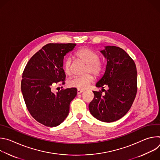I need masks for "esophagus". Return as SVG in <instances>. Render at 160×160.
<instances>
[{"label": "esophagus", "mask_w": 160, "mask_h": 160, "mask_svg": "<svg viewBox=\"0 0 160 160\" xmlns=\"http://www.w3.org/2000/svg\"><path fill=\"white\" fill-rule=\"evenodd\" d=\"M83 92V90H80V89H78V90H77V94H81L82 92Z\"/></svg>", "instance_id": "esophagus-1"}]
</instances>
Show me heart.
<instances>
[{"label": "heart", "mask_w": 160, "mask_h": 160, "mask_svg": "<svg viewBox=\"0 0 160 160\" xmlns=\"http://www.w3.org/2000/svg\"><path fill=\"white\" fill-rule=\"evenodd\" d=\"M75 57L86 64L85 72L91 73L95 77L99 76L104 69V65L102 61L99 59V54L92 49L87 48H83L76 51ZM72 61L70 58H66L63 62V70L66 74H70L72 70ZM94 80L93 76L86 74L82 77H75L70 79L68 85L70 87L76 88L80 90L85 89L88 87Z\"/></svg>", "instance_id": "heart-1"}]
</instances>
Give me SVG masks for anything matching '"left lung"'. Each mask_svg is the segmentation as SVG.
<instances>
[{"label": "left lung", "instance_id": "obj_1", "mask_svg": "<svg viewBox=\"0 0 160 160\" xmlns=\"http://www.w3.org/2000/svg\"><path fill=\"white\" fill-rule=\"evenodd\" d=\"M107 59L105 73L96 83L104 88L93 91L94 98L88 105L92 116L104 122H113L125 116L130 109L138 90L136 66L133 60L122 48L106 46L101 51Z\"/></svg>", "mask_w": 160, "mask_h": 160}]
</instances>
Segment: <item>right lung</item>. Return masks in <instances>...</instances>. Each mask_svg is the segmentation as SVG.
I'll list each match as a JSON object with an SVG mask.
<instances>
[{
    "instance_id": "right-lung-1",
    "label": "right lung",
    "mask_w": 160,
    "mask_h": 160,
    "mask_svg": "<svg viewBox=\"0 0 160 160\" xmlns=\"http://www.w3.org/2000/svg\"><path fill=\"white\" fill-rule=\"evenodd\" d=\"M75 46L72 43L46 44L30 58L22 72L21 88L27 108L36 121L46 127H56L65 120L77 96L76 88L52 92L54 84L64 83V56Z\"/></svg>"
}]
</instances>
